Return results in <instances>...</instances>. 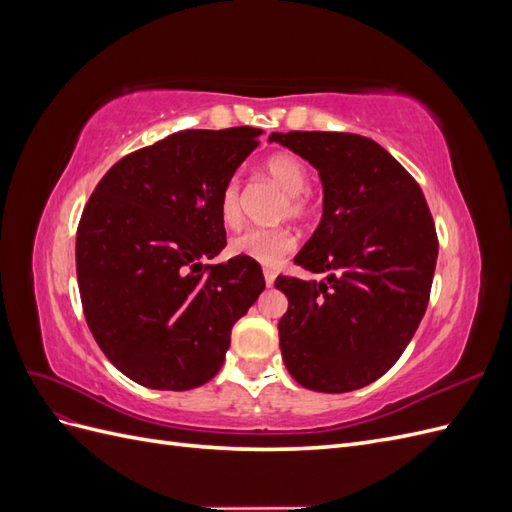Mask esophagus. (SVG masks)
Here are the masks:
<instances>
[{
  "mask_svg": "<svg viewBox=\"0 0 512 512\" xmlns=\"http://www.w3.org/2000/svg\"><path fill=\"white\" fill-rule=\"evenodd\" d=\"M273 282H275V273L271 269H265V284L271 288Z\"/></svg>",
  "mask_w": 512,
  "mask_h": 512,
  "instance_id": "esophagus-1",
  "label": "esophagus"
}]
</instances>
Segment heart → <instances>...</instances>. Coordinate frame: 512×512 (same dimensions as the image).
Returning a JSON list of instances; mask_svg holds the SVG:
<instances>
[{"mask_svg": "<svg viewBox=\"0 0 512 512\" xmlns=\"http://www.w3.org/2000/svg\"><path fill=\"white\" fill-rule=\"evenodd\" d=\"M267 175L286 192V203L282 207L294 220H307L314 211V200L309 196V168L307 164L292 156V153H275L265 164ZM220 218L224 226H237L243 211L241 181L232 177L224 183L220 192ZM294 235L288 228H245L228 241L230 256L250 258L258 265L273 267L286 254L292 252Z\"/></svg>", "mask_w": 512, "mask_h": 512, "instance_id": "obj_1", "label": "heart"}]
</instances>
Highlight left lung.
Masks as SVG:
<instances>
[{
  "label": "left lung",
  "mask_w": 512,
  "mask_h": 512,
  "mask_svg": "<svg viewBox=\"0 0 512 512\" xmlns=\"http://www.w3.org/2000/svg\"><path fill=\"white\" fill-rule=\"evenodd\" d=\"M322 181V220L280 275L288 297L282 359L305 389L348 393L378 380L410 344L429 303L438 237L427 200L389 151L348 132H273Z\"/></svg>",
  "instance_id": "1"
}]
</instances>
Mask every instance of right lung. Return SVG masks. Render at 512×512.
<instances>
[{
	"instance_id": "obj_1",
	"label": "right lung",
	"mask_w": 512,
	"mask_h": 512,
	"mask_svg": "<svg viewBox=\"0 0 512 512\" xmlns=\"http://www.w3.org/2000/svg\"><path fill=\"white\" fill-rule=\"evenodd\" d=\"M258 128L183 130L121 158L96 185L76 230L85 320L123 376L190 391L218 374L230 331L265 277L226 245L220 192L258 147Z\"/></svg>"
}]
</instances>
